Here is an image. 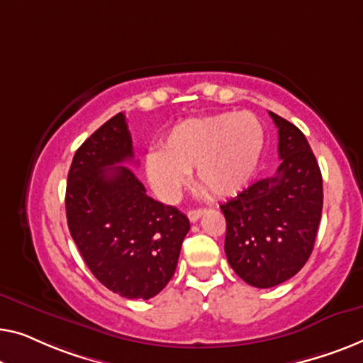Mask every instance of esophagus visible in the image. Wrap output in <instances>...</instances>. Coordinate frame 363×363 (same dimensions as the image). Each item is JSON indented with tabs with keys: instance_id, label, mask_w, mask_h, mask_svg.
I'll return each instance as SVG.
<instances>
[{
	"instance_id": "obj_1",
	"label": "esophagus",
	"mask_w": 363,
	"mask_h": 363,
	"mask_svg": "<svg viewBox=\"0 0 363 363\" xmlns=\"http://www.w3.org/2000/svg\"><path fill=\"white\" fill-rule=\"evenodd\" d=\"M203 213H206V208H192V211L187 212V217L191 222H197Z\"/></svg>"
}]
</instances>
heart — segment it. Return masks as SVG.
Masks as SVG:
<instances>
[{
	"instance_id": "heart-1",
	"label": "heart",
	"mask_w": 363,
	"mask_h": 363,
	"mask_svg": "<svg viewBox=\"0 0 363 363\" xmlns=\"http://www.w3.org/2000/svg\"><path fill=\"white\" fill-rule=\"evenodd\" d=\"M161 151L147 152L145 171L152 191L176 202L196 172V182L212 197L242 192L258 169L264 146L259 120L248 111L184 120L161 138Z\"/></svg>"
}]
</instances>
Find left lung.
I'll return each instance as SVG.
<instances>
[{
    "label": "left lung",
    "instance_id": "obj_1",
    "mask_svg": "<svg viewBox=\"0 0 363 363\" xmlns=\"http://www.w3.org/2000/svg\"><path fill=\"white\" fill-rule=\"evenodd\" d=\"M281 164L222 203L225 253L233 272L255 288L293 278L313 253L323 213V176L298 126L269 111Z\"/></svg>",
    "mask_w": 363,
    "mask_h": 363
}]
</instances>
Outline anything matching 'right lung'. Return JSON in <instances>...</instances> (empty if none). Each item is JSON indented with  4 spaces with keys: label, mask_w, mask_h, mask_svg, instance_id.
<instances>
[{
    "label": "right lung",
    "mask_w": 363,
    "mask_h": 363,
    "mask_svg": "<svg viewBox=\"0 0 363 363\" xmlns=\"http://www.w3.org/2000/svg\"><path fill=\"white\" fill-rule=\"evenodd\" d=\"M133 141L125 115L101 125L75 152L67 176V225L99 281L128 299H150L176 272L191 223L155 201L130 167Z\"/></svg>",
    "instance_id": "obj_1"
}]
</instances>
